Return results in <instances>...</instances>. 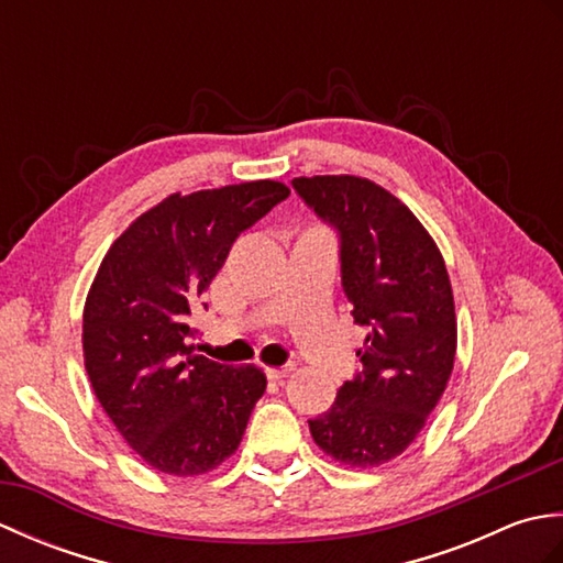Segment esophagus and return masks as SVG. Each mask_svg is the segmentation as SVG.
I'll use <instances>...</instances> for the list:
<instances>
[{"instance_id": "34e87169", "label": "esophagus", "mask_w": 563, "mask_h": 563, "mask_svg": "<svg viewBox=\"0 0 563 563\" xmlns=\"http://www.w3.org/2000/svg\"><path fill=\"white\" fill-rule=\"evenodd\" d=\"M292 365H285V367H266V375H268V379H273V382H283L285 377H290L292 375Z\"/></svg>"}]
</instances>
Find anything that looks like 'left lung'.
I'll return each instance as SVG.
<instances>
[{"mask_svg":"<svg viewBox=\"0 0 563 563\" xmlns=\"http://www.w3.org/2000/svg\"><path fill=\"white\" fill-rule=\"evenodd\" d=\"M292 188L339 230L343 292L367 327L363 373L309 430L336 462L369 470L411 445L448 387L457 351L448 268L416 214L369 178L300 176Z\"/></svg>","mask_w":563,"mask_h":563,"instance_id":"left-lung-1","label":"left lung"}]
</instances>
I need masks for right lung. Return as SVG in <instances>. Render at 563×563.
Here are the masks:
<instances>
[{
    "label": "right lung",
    "instance_id": "1",
    "mask_svg": "<svg viewBox=\"0 0 563 563\" xmlns=\"http://www.w3.org/2000/svg\"><path fill=\"white\" fill-rule=\"evenodd\" d=\"M288 196L271 178L174 194L101 261L84 305V367L118 433L152 470L206 474L242 442L266 375L198 355L188 317L236 236Z\"/></svg>",
    "mask_w": 563,
    "mask_h": 563
}]
</instances>
